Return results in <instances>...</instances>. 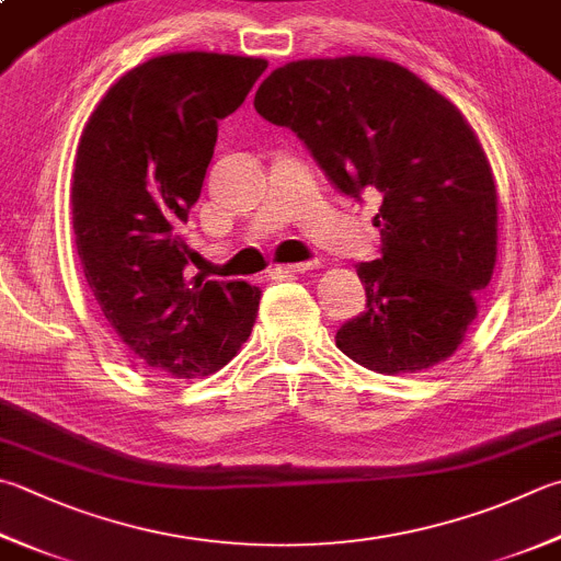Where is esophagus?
I'll list each match as a JSON object with an SVG mask.
<instances>
[{
    "instance_id": "1",
    "label": "esophagus",
    "mask_w": 561,
    "mask_h": 561,
    "mask_svg": "<svg viewBox=\"0 0 561 561\" xmlns=\"http://www.w3.org/2000/svg\"><path fill=\"white\" fill-rule=\"evenodd\" d=\"M317 266V261H300V263H285V266H276L273 271L280 273V276H293V273H305Z\"/></svg>"
}]
</instances>
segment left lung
Wrapping results in <instances>:
<instances>
[{
	"instance_id": "obj_1",
	"label": "left lung",
	"mask_w": 561,
	"mask_h": 561,
	"mask_svg": "<svg viewBox=\"0 0 561 561\" xmlns=\"http://www.w3.org/2000/svg\"><path fill=\"white\" fill-rule=\"evenodd\" d=\"M253 107L288 126L342 195L380 197V259L356 266L366 310L336 346L376 374H415L454 354L495 266L499 197L463 114L415 72L368 56L298 60Z\"/></svg>"
}]
</instances>
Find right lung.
<instances>
[{
    "label": "right lung",
    "mask_w": 561,
    "mask_h": 561,
    "mask_svg": "<svg viewBox=\"0 0 561 561\" xmlns=\"http://www.w3.org/2000/svg\"><path fill=\"white\" fill-rule=\"evenodd\" d=\"M268 68L261 58L171 53L126 72L84 124L72 229L94 300L129 354L153 371H219L249 340L261 290L187 280L178 234L213 161L217 126Z\"/></svg>",
    "instance_id": "1"
}]
</instances>
